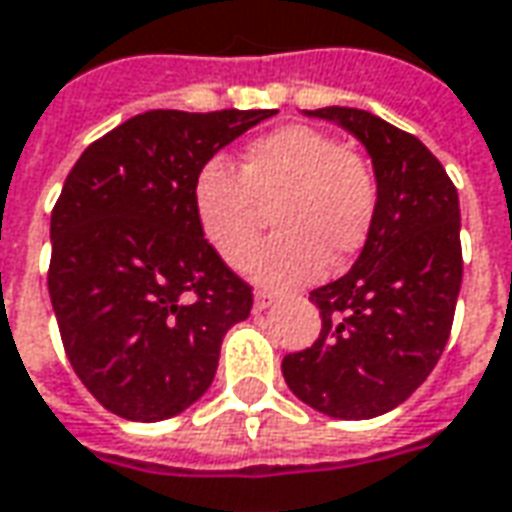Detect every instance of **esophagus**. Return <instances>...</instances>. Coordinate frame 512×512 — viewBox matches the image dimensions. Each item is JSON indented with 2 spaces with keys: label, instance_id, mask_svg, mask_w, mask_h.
I'll return each instance as SVG.
<instances>
[{
  "label": "esophagus",
  "instance_id": "34e87169",
  "mask_svg": "<svg viewBox=\"0 0 512 512\" xmlns=\"http://www.w3.org/2000/svg\"><path fill=\"white\" fill-rule=\"evenodd\" d=\"M271 305H274V297H271V294H266V291H255V302H252L255 314L266 311V308H271Z\"/></svg>",
  "mask_w": 512,
  "mask_h": 512
}]
</instances>
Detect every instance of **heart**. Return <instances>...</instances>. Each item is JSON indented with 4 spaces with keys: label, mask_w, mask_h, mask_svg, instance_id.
<instances>
[{
    "label": "heart",
    "mask_w": 512,
    "mask_h": 512,
    "mask_svg": "<svg viewBox=\"0 0 512 512\" xmlns=\"http://www.w3.org/2000/svg\"><path fill=\"white\" fill-rule=\"evenodd\" d=\"M201 235L218 257L241 269L271 212V238L249 277L266 288L316 280L328 260L342 266L370 238L378 184L364 156L311 125H285L243 148L238 176L207 162L193 184Z\"/></svg>",
    "instance_id": "heart-1"
}]
</instances>
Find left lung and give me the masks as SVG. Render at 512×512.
<instances>
[{
    "label": "left lung",
    "instance_id": "1",
    "mask_svg": "<svg viewBox=\"0 0 512 512\" xmlns=\"http://www.w3.org/2000/svg\"><path fill=\"white\" fill-rule=\"evenodd\" d=\"M305 114L364 145L378 207L353 269L311 291L322 330L283 358V378L322 415L370 420L401 406L443 356L462 285L460 198L437 156L387 120L347 106Z\"/></svg>",
    "mask_w": 512,
    "mask_h": 512
}]
</instances>
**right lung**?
<instances>
[{
    "label": "right lung",
    "instance_id": "obj_1",
    "mask_svg": "<svg viewBox=\"0 0 512 512\" xmlns=\"http://www.w3.org/2000/svg\"><path fill=\"white\" fill-rule=\"evenodd\" d=\"M277 111L156 109L92 142L50 218V300L83 387L109 412L156 423L210 389L252 288L204 241L198 170Z\"/></svg>",
    "mask_w": 512,
    "mask_h": 512
}]
</instances>
